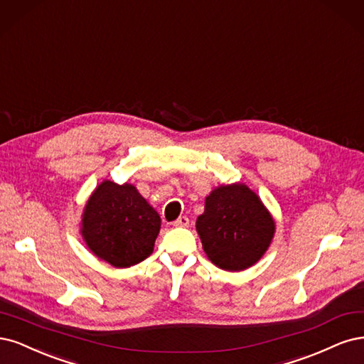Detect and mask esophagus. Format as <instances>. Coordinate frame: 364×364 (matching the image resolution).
Listing matches in <instances>:
<instances>
[{"instance_id":"1","label":"esophagus","mask_w":364,"mask_h":364,"mask_svg":"<svg viewBox=\"0 0 364 364\" xmlns=\"http://www.w3.org/2000/svg\"><path fill=\"white\" fill-rule=\"evenodd\" d=\"M189 224H191V220H189V218L187 216H180L177 220L173 222V227H189Z\"/></svg>"}]
</instances>
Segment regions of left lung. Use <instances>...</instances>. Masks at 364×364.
Instances as JSON below:
<instances>
[{"label":"left lung","mask_w":364,"mask_h":364,"mask_svg":"<svg viewBox=\"0 0 364 364\" xmlns=\"http://www.w3.org/2000/svg\"><path fill=\"white\" fill-rule=\"evenodd\" d=\"M196 231L210 262L224 271L239 272L267 251L275 222L255 192L243 183H234L216 187L205 198Z\"/></svg>","instance_id":"8db88e82"}]
</instances>
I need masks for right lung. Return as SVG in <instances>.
I'll return each mask as SVG.
<instances>
[{
	"label": "right lung",
	"mask_w": 364,
	"mask_h": 364,
	"mask_svg": "<svg viewBox=\"0 0 364 364\" xmlns=\"http://www.w3.org/2000/svg\"><path fill=\"white\" fill-rule=\"evenodd\" d=\"M161 220L133 184L104 180L85 205L81 236L98 259L130 267L154 251Z\"/></svg>",
	"instance_id": "add662e5"
}]
</instances>
